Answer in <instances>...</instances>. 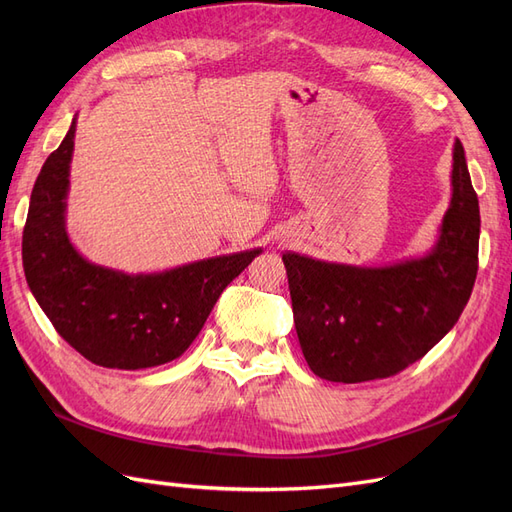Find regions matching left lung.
<instances>
[{
    "label": "left lung",
    "mask_w": 512,
    "mask_h": 512,
    "mask_svg": "<svg viewBox=\"0 0 512 512\" xmlns=\"http://www.w3.org/2000/svg\"><path fill=\"white\" fill-rule=\"evenodd\" d=\"M453 196L436 245L386 267H354L294 252L282 256L294 329L322 380L367 382L416 363L455 327L478 271L480 213L459 138Z\"/></svg>",
    "instance_id": "8db88e82"
}]
</instances>
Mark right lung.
<instances>
[{
  "mask_svg": "<svg viewBox=\"0 0 512 512\" xmlns=\"http://www.w3.org/2000/svg\"><path fill=\"white\" fill-rule=\"evenodd\" d=\"M74 132L76 119L34 183L23 230L27 286L55 331L87 361L113 369L164 365L188 350L224 288L262 250L160 273H123L89 262L66 230Z\"/></svg>",
  "mask_w": 512,
  "mask_h": 512,
  "instance_id": "1",
  "label": "right lung"
}]
</instances>
